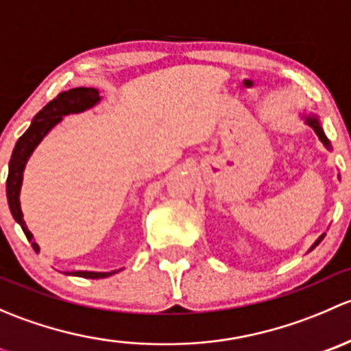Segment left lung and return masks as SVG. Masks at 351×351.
<instances>
[{
  "label": "left lung",
  "instance_id": "left-lung-1",
  "mask_svg": "<svg viewBox=\"0 0 351 351\" xmlns=\"http://www.w3.org/2000/svg\"><path fill=\"white\" fill-rule=\"evenodd\" d=\"M304 120H306L307 125L313 127L314 132L317 134V137H319L321 143H323L324 146L328 147V149H331V144H329V141H328L326 134H324V130H323V127H321V123H319V120H317V117H314V115H306V117H304ZM323 238H324V234H323V236H319V239H317V241L313 244V247H311V251H313L314 247H316L317 244H319L321 241H323Z\"/></svg>",
  "mask_w": 351,
  "mask_h": 351
}]
</instances>
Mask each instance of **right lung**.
Here are the masks:
<instances>
[{"instance_id":"add662e5","label":"right lung","mask_w":351,"mask_h":351,"mask_svg":"<svg viewBox=\"0 0 351 351\" xmlns=\"http://www.w3.org/2000/svg\"><path fill=\"white\" fill-rule=\"evenodd\" d=\"M100 101V93L95 88H73L69 91H62L52 101H49L37 115L32 120L30 127L27 132L23 134L15 144L12 159H10V169L8 178H6V197H8L10 210H12L15 221L22 226L25 236L28 241L32 243V247L38 253V244L34 241V236L27 229V224L23 221L22 208H20V186H22L23 178V168L27 165L28 158L34 153L35 147L38 146L45 134L62 120V117L69 115V113H80L84 110L91 108ZM115 271H108V274H101V271H71L69 275H76V277L83 278H105L113 275Z\"/></svg>"}]
</instances>
